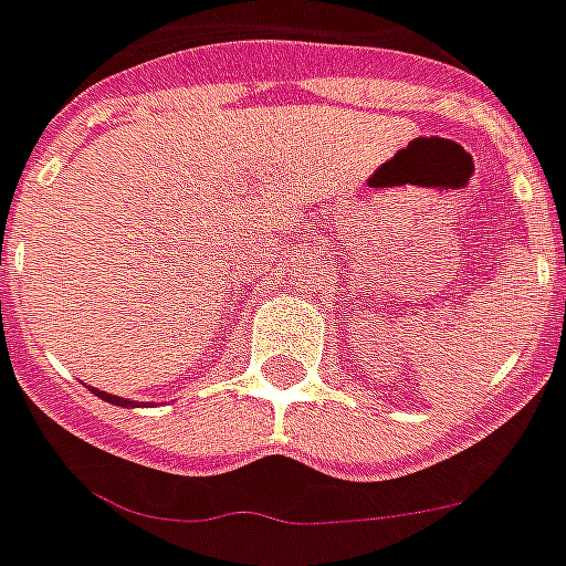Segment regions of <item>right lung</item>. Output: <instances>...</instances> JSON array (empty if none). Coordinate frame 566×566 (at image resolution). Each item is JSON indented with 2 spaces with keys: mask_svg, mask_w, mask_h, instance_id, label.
Masks as SVG:
<instances>
[{
  "mask_svg": "<svg viewBox=\"0 0 566 566\" xmlns=\"http://www.w3.org/2000/svg\"><path fill=\"white\" fill-rule=\"evenodd\" d=\"M95 394L101 399H106V402H113V406H137V402H130V399H122V397H113V394H106V390H95Z\"/></svg>",
  "mask_w": 566,
  "mask_h": 566,
  "instance_id": "right-lung-1",
  "label": "right lung"
}]
</instances>
